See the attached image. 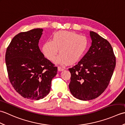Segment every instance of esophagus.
<instances>
[{
	"label": "esophagus",
	"mask_w": 125,
	"mask_h": 125,
	"mask_svg": "<svg viewBox=\"0 0 125 125\" xmlns=\"http://www.w3.org/2000/svg\"><path fill=\"white\" fill-rule=\"evenodd\" d=\"M64 70V68H63L62 67H58V70L59 71H63Z\"/></svg>",
	"instance_id": "34e87169"
}]
</instances>
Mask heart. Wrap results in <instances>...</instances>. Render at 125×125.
Wrapping results in <instances>:
<instances>
[{"mask_svg":"<svg viewBox=\"0 0 125 125\" xmlns=\"http://www.w3.org/2000/svg\"><path fill=\"white\" fill-rule=\"evenodd\" d=\"M86 36L69 31H59L53 34L51 40H47L42 46V52L47 59L53 61L58 49L60 55L54 62L62 65L69 62L74 64L83 57L88 47Z\"/></svg>","mask_w":125,"mask_h":125,"instance_id":"b5f03b06","label":"heart"}]
</instances>
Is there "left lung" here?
I'll use <instances>...</instances> for the list:
<instances>
[{
  "label": "left lung",
  "mask_w": 125,
  "mask_h": 125,
  "mask_svg": "<svg viewBox=\"0 0 125 125\" xmlns=\"http://www.w3.org/2000/svg\"><path fill=\"white\" fill-rule=\"evenodd\" d=\"M91 46L88 52L73 68L69 89L74 97L90 100L99 97L107 88L116 64L111 44L99 34L90 31Z\"/></svg>",
  "instance_id": "obj_1"
}]
</instances>
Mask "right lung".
<instances>
[{"mask_svg":"<svg viewBox=\"0 0 125 125\" xmlns=\"http://www.w3.org/2000/svg\"><path fill=\"white\" fill-rule=\"evenodd\" d=\"M43 31L35 28L16 35L5 55L12 85L21 96L31 100L42 99L49 94L57 71L40 50L38 44Z\"/></svg>","mask_w":125,"mask_h":125,"instance_id":"1","label":"right lung"}]
</instances>
